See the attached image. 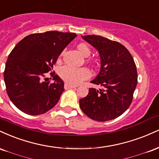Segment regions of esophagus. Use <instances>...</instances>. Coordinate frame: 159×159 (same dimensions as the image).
Returning <instances> with one entry per match:
<instances>
[{
    "mask_svg": "<svg viewBox=\"0 0 159 159\" xmlns=\"http://www.w3.org/2000/svg\"><path fill=\"white\" fill-rule=\"evenodd\" d=\"M76 86H74V85H71L70 84L65 83V89H76Z\"/></svg>",
    "mask_w": 159,
    "mask_h": 159,
    "instance_id": "1",
    "label": "esophagus"
}]
</instances>
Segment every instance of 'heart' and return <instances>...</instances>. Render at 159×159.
<instances>
[{"label": "heart", "mask_w": 159, "mask_h": 159, "mask_svg": "<svg viewBox=\"0 0 159 159\" xmlns=\"http://www.w3.org/2000/svg\"><path fill=\"white\" fill-rule=\"evenodd\" d=\"M77 49L83 57H88L91 55V50L86 44H78ZM90 61L91 59H89ZM60 76L66 83L71 85H76L84 80H86L91 76V72L85 68H74L71 66H64L59 70Z\"/></svg>", "instance_id": "b5f03b06"}]
</instances>
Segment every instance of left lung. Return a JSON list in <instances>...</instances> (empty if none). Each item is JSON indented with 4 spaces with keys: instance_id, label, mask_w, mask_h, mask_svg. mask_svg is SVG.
I'll return each mask as SVG.
<instances>
[{
    "instance_id": "left-lung-1",
    "label": "left lung",
    "mask_w": 159,
    "mask_h": 159,
    "mask_svg": "<svg viewBox=\"0 0 159 159\" xmlns=\"http://www.w3.org/2000/svg\"><path fill=\"white\" fill-rule=\"evenodd\" d=\"M100 53L101 68L89 94L80 100V109L92 120L104 122L120 116L131 105L138 83L137 68L131 53L120 43L100 35L83 36Z\"/></svg>"
}]
</instances>
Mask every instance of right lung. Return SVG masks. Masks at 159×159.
Instances as JSON below:
<instances>
[{"label": "right lung", "instance_id": "right-lung-1", "mask_svg": "<svg viewBox=\"0 0 159 159\" xmlns=\"http://www.w3.org/2000/svg\"><path fill=\"white\" fill-rule=\"evenodd\" d=\"M76 36V33L59 31L33 33L13 48L3 78L7 94L18 109L39 115L56 106L65 90L64 83L55 72L50 74L55 82H46L45 74L51 71L59 56Z\"/></svg>", "mask_w": 159, "mask_h": 159}]
</instances>
